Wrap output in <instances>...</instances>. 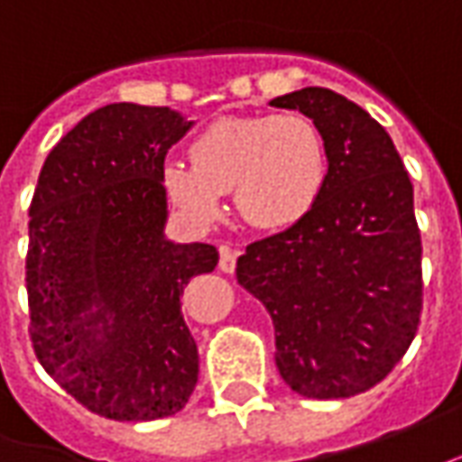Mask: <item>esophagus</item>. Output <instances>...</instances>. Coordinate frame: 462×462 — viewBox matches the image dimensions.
I'll list each match as a JSON object with an SVG mask.
<instances>
[{"label":"esophagus","mask_w":462,"mask_h":462,"mask_svg":"<svg viewBox=\"0 0 462 462\" xmlns=\"http://www.w3.org/2000/svg\"><path fill=\"white\" fill-rule=\"evenodd\" d=\"M235 265H237V253H232L227 245H222L219 247V271L235 273Z\"/></svg>","instance_id":"obj_1"}]
</instances>
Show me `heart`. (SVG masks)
Segmentation results:
<instances>
[{
    "label": "heart",
    "instance_id": "b5f03b06",
    "mask_svg": "<svg viewBox=\"0 0 462 462\" xmlns=\"http://www.w3.org/2000/svg\"><path fill=\"white\" fill-rule=\"evenodd\" d=\"M189 162L164 166V187L184 215L212 222L235 194L245 222L285 230L310 215L328 171L319 125L300 113L230 116L191 141Z\"/></svg>",
    "mask_w": 462,
    "mask_h": 462
}]
</instances>
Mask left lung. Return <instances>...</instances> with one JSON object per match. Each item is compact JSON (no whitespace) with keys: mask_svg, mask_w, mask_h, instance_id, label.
I'll list each match as a JSON object with an SVG mask.
<instances>
[{"mask_svg":"<svg viewBox=\"0 0 462 462\" xmlns=\"http://www.w3.org/2000/svg\"><path fill=\"white\" fill-rule=\"evenodd\" d=\"M326 141V184L306 219L237 257V281L268 309L275 364L310 400L379 384L410 349L422 313V243L412 181L389 134L328 88L271 100Z\"/></svg>","mask_w":462,"mask_h":462,"instance_id":"8db88e82","label":"left lung"}]
</instances>
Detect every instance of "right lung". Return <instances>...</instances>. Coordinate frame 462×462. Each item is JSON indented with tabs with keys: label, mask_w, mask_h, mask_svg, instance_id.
<instances>
[{
	"label": "right lung",
	"mask_w": 462,
	"mask_h": 462,
	"mask_svg": "<svg viewBox=\"0 0 462 462\" xmlns=\"http://www.w3.org/2000/svg\"><path fill=\"white\" fill-rule=\"evenodd\" d=\"M189 125L164 106H103L58 141L37 179L24 263L34 356L108 420L177 415L197 387L179 298L219 255L166 240L162 179Z\"/></svg>",
	"instance_id": "1"
}]
</instances>
